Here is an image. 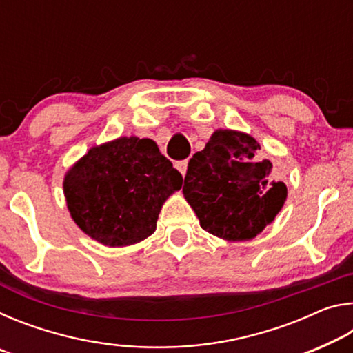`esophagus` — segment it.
Instances as JSON below:
<instances>
[{
	"mask_svg": "<svg viewBox=\"0 0 353 353\" xmlns=\"http://www.w3.org/2000/svg\"><path fill=\"white\" fill-rule=\"evenodd\" d=\"M176 168L179 170L182 176L187 174V168H188V162L187 160H181V162H176Z\"/></svg>",
	"mask_w": 353,
	"mask_h": 353,
	"instance_id": "obj_1",
	"label": "esophagus"
}]
</instances>
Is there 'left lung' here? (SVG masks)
Wrapping results in <instances>:
<instances>
[{"label": "left lung", "instance_id": "1", "mask_svg": "<svg viewBox=\"0 0 353 353\" xmlns=\"http://www.w3.org/2000/svg\"><path fill=\"white\" fill-rule=\"evenodd\" d=\"M259 151L254 137L218 129L190 159L182 191L208 234L252 240L282 210L286 185L274 181L272 163L260 160Z\"/></svg>", "mask_w": 353, "mask_h": 353}]
</instances>
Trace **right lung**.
<instances>
[{"label": "right lung", "instance_id": "add662e5", "mask_svg": "<svg viewBox=\"0 0 353 353\" xmlns=\"http://www.w3.org/2000/svg\"><path fill=\"white\" fill-rule=\"evenodd\" d=\"M181 188V172L155 141L139 137L92 148L63 179L71 218L83 234L110 248L152 235L163 202Z\"/></svg>", "mask_w": 353, "mask_h": 353}]
</instances>
